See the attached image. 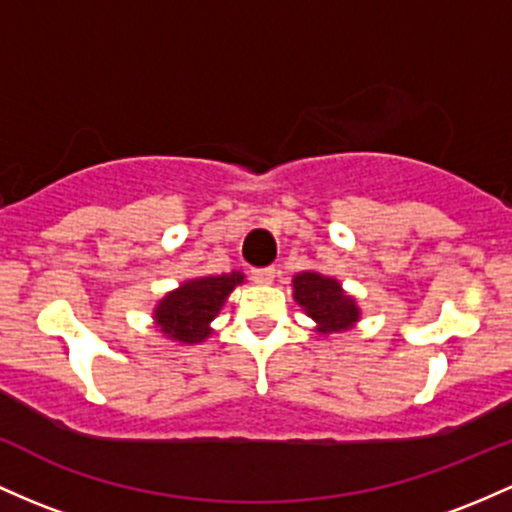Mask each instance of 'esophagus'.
<instances>
[{
  "mask_svg": "<svg viewBox=\"0 0 512 512\" xmlns=\"http://www.w3.org/2000/svg\"><path fill=\"white\" fill-rule=\"evenodd\" d=\"M252 282L257 284H272L274 277H277V269L274 267H262V269H252Z\"/></svg>",
  "mask_w": 512,
  "mask_h": 512,
  "instance_id": "obj_1",
  "label": "esophagus"
}]
</instances>
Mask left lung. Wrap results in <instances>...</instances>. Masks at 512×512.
I'll list each match as a JSON object with an SVG mask.
<instances>
[{"mask_svg":"<svg viewBox=\"0 0 512 512\" xmlns=\"http://www.w3.org/2000/svg\"><path fill=\"white\" fill-rule=\"evenodd\" d=\"M294 299L318 323V333H338L350 328L359 318L355 299L340 289L335 279L316 272H301L294 277Z\"/></svg>","mask_w":512,"mask_h":512,"instance_id":"1","label":"left lung"}]
</instances>
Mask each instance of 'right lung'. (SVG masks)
<instances>
[{
    "label": "right lung",
    "mask_w": 512,
    "mask_h": 512,
    "mask_svg": "<svg viewBox=\"0 0 512 512\" xmlns=\"http://www.w3.org/2000/svg\"><path fill=\"white\" fill-rule=\"evenodd\" d=\"M240 282H243V274L230 272L221 277H204L182 284L155 308L157 325L167 338L189 342V345L209 338V323Z\"/></svg>",
    "instance_id": "obj_1"
}]
</instances>
